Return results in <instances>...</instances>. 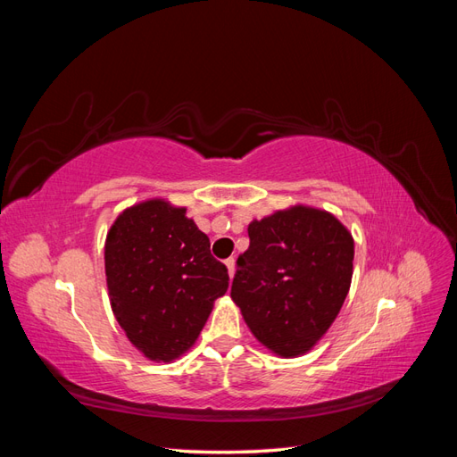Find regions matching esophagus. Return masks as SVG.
Returning a JSON list of instances; mask_svg holds the SVG:
<instances>
[{"instance_id":"obj_1","label":"esophagus","mask_w":457,"mask_h":457,"mask_svg":"<svg viewBox=\"0 0 457 457\" xmlns=\"http://www.w3.org/2000/svg\"><path fill=\"white\" fill-rule=\"evenodd\" d=\"M225 265H227L228 276L232 278V276H234V270H237V261H234V257H230V259H227V261H225Z\"/></svg>"}]
</instances>
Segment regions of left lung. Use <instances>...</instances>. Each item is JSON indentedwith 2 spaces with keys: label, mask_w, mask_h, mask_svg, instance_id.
Returning <instances> with one entry per match:
<instances>
[{
  "label": "left lung",
  "mask_w": 457,
  "mask_h": 457,
  "mask_svg": "<svg viewBox=\"0 0 457 457\" xmlns=\"http://www.w3.org/2000/svg\"><path fill=\"white\" fill-rule=\"evenodd\" d=\"M230 297L259 343L284 358L309 353L337 318L353 280L354 240L326 210L292 205L253 219Z\"/></svg>",
  "instance_id": "left-lung-1"
}]
</instances>
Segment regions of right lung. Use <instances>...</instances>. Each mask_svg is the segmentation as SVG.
Listing matches in <instances>:
<instances>
[{
  "label": "right lung",
  "instance_id": "1",
  "mask_svg": "<svg viewBox=\"0 0 457 457\" xmlns=\"http://www.w3.org/2000/svg\"><path fill=\"white\" fill-rule=\"evenodd\" d=\"M110 307L133 347L171 362L196 343L228 272L187 207L150 198L123 210L104 242Z\"/></svg>",
  "mask_w": 457,
  "mask_h": 457
}]
</instances>
